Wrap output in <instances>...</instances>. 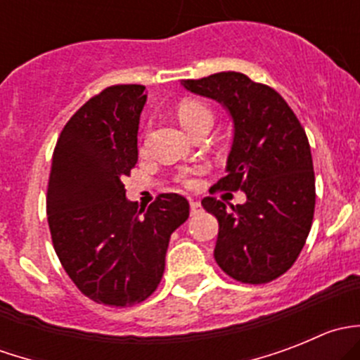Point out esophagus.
I'll return each mask as SVG.
<instances>
[{
  "mask_svg": "<svg viewBox=\"0 0 360 360\" xmlns=\"http://www.w3.org/2000/svg\"><path fill=\"white\" fill-rule=\"evenodd\" d=\"M190 207H191V214H198L202 210V205H200V202H197V200H190Z\"/></svg>",
  "mask_w": 360,
  "mask_h": 360,
  "instance_id": "34e87169",
  "label": "esophagus"
}]
</instances>
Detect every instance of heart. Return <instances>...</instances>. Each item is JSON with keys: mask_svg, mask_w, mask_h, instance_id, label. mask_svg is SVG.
Returning <instances> with one entry per match:
<instances>
[{"mask_svg": "<svg viewBox=\"0 0 360 360\" xmlns=\"http://www.w3.org/2000/svg\"><path fill=\"white\" fill-rule=\"evenodd\" d=\"M177 116H179L181 123L190 132H195L198 127L205 125V123H212V111H210V108L195 99H186L183 103H179V106H177ZM195 174H197V169H184L177 174V179H179L181 184L191 188L195 186Z\"/></svg>", "mask_w": 360, "mask_h": 360, "instance_id": "1", "label": "heart"}]
</instances>
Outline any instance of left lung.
<instances>
[{
	"mask_svg": "<svg viewBox=\"0 0 360 360\" xmlns=\"http://www.w3.org/2000/svg\"><path fill=\"white\" fill-rule=\"evenodd\" d=\"M181 85L221 103L233 120L226 176L216 188L242 190L248 200H202L219 223L216 263L244 284L275 281L297 259L314 221L315 174L304 129L281 94L242 72H216Z\"/></svg>",
	"mask_w": 360,
	"mask_h": 360,
	"instance_id": "obj_1",
	"label": "left lung"
}]
</instances>
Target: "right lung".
<instances>
[{"mask_svg": "<svg viewBox=\"0 0 360 360\" xmlns=\"http://www.w3.org/2000/svg\"><path fill=\"white\" fill-rule=\"evenodd\" d=\"M146 86L112 85L64 125L52 157L46 216L53 249L76 288L96 303L132 307L150 297L165 270L170 235L190 203L162 193L146 210L125 197L137 163Z\"/></svg>", "mask_w": 360, "mask_h": 360, "instance_id": "add662e5", "label": "right lung"}]
</instances>
